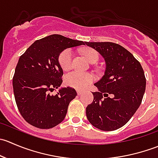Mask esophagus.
<instances>
[{
	"label": "esophagus",
	"instance_id": "34e87169",
	"mask_svg": "<svg viewBox=\"0 0 158 158\" xmlns=\"http://www.w3.org/2000/svg\"><path fill=\"white\" fill-rule=\"evenodd\" d=\"M76 91H77L78 95H81L82 93H83V92H82V91H81V90H79V89H77Z\"/></svg>",
	"mask_w": 158,
	"mask_h": 158
}]
</instances>
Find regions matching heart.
<instances>
[{
  "label": "heart",
  "instance_id": "heart-1",
  "mask_svg": "<svg viewBox=\"0 0 158 158\" xmlns=\"http://www.w3.org/2000/svg\"><path fill=\"white\" fill-rule=\"evenodd\" d=\"M87 60L92 64H95L99 60V54L95 49L86 48L83 51ZM73 52L71 49H66L59 56V63L63 70H69L73 66ZM95 76L91 73L73 71L65 76V82L67 85L77 89H84L95 81Z\"/></svg>",
  "mask_w": 158,
  "mask_h": 158
}]
</instances>
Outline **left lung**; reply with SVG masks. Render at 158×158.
Returning a JSON list of instances; mask_svg holds the SVG:
<instances>
[{"label":"left lung","mask_w":158,"mask_h":158,"mask_svg":"<svg viewBox=\"0 0 158 158\" xmlns=\"http://www.w3.org/2000/svg\"><path fill=\"white\" fill-rule=\"evenodd\" d=\"M106 62L104 76L94 85V99L86 107L89 122L102 131L122 128L139 108L146 88L141 63L126 49L111 42H85ZM111 94L112 97H109Z\"/></svg>","instance_id":"left-lung-1"}]
</instances>
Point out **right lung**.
Instances as JSON below:
<instances>
[{
  "instance_id": "add662e5",
  "label": "right lung",
  "mask_w": 158,
  "mask_h": 158,
  "mask_svg": "<svg viewBox=\"0 0 158 158\" xmlns=\"http://www.w3.org/2000/svg\"><path fill=\"white\" fill-rule=\"evenodd\" d=\"M85 45L83 41L52 34L36 40L20 57L13 78L16 104L22 117L33 126L49 129L61 123L69 102L77 95L71 87L50 92L63 82L59 56L64 49Z\"/></svg>"
}]
</instances>
